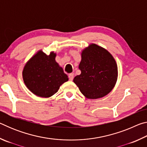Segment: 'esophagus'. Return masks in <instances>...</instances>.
Returning a JSON list of instances; mask_svg holds the SVG:
<instances>
[{"label":"esophagus","instance_id":"obj_1","mask_svg":"<svg viewBox=\"0 0 147 147\" xmlns=\"http://www.w3.org/2000/svg\"><path fill=\"white\" fill-rule=\"evenodd\" d=\"M69 78L70 80L71 81H72L74 78V74L73 73H71L69 74Z\"/></svg>","mask_w":147,"mask_h":147}]
</instances>
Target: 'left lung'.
I'll return each mask as SVG.
<instances>
[{"mask_svg":"<svg viewBox=\"0 0 147 147\" xmlns=\"http://www.w3.org/2000/svg\"><path fill=\"white\" fill-rule=\"evenodd\" d=\"M79 65L81 74L73 82L84 96L89 99L103 97L115 86L118 68L109 52L98 45L91 43L82 51Z\"/></svg>","mask_w":147,"mask_h":147,"instance_id":"obj_1","label":"left lung"}]
</instances>
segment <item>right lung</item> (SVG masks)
Returning <instances> with one entry per match:
<instances>
[{
	"label": "right lung",
	"instance_id": "right-lung-1",
	"mask_svg": "<svg viewBox=\"0 0 147 147\" xmlns=\"http://www.w3.org/2000/svg\"><path fill=\"white\" fill-rule=\"evenodd\" d=\"M56 56L53 51L47 55L40 50L24 65L22 72L24 83L35 95L51 97L69 80L67 75L56 61Z\"/></svg>",
	"mask_w": 147,
	"mask_h": 147
}]
</instances>
